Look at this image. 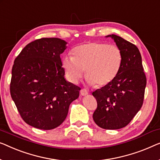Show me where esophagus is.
<instances>
[{"label":"esophagus","instance_id":"34e87169","mask_svg":"<svg viewBox=\"0 0 160 160\" xmlns=\"http://www.w3.org/2000/svg\"><path fill=\"white\" fill-rule=\"evenodd\" d=\"M80 93H81V95L86 96V95H87V94H88V92H87V89H82L80 91Z\"/></svg>","mask_w":160,"mask_h":160}]
</instances>
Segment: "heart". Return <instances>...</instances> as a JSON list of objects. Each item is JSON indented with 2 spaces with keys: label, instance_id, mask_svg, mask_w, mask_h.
Here are the masks:
<instances>
[{
  "label": "heart",
  "instance_id": "heart-1",
  "mask_svg": "<svg viewBox=\"0 0 160 160\" xmlns=\"http://www.w3.org/2000/svg\"><path fill=\"white\" fill-rule=\"evenodd\" d=\"M73 56L66 55L63 67L68 79L76 84L84 70L89 85L102 87L110 84L118 75L122 64V53L116 45L92 42L76 47Z\"/></svg>",
  "mask_w": 160,
  "mask_h": 160
}]
</instances>
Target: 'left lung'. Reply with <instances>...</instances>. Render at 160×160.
Instances as JSON below:
<instances>
[{"instance_id": "8db88e82", "label": "left lung", "mask_w": 160, "mask_h": 160, "mask_svg": "<svg viewBox=\"0 0 160 160\" xmlns=\"http://www.w3.org/2000/svg\"><path fill=\"white\" fill-rule=\"evenodd\" d=\"M111 38L122 53L118 75L110 84L93 92L97 108L93 119L104 129L116 130L126 126L143 105L147 78L142 55L135 45L115 34Z\"/></svg>"}]
</instances>
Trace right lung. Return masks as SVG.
<instances>
[{
	"instance_id": "obj_1",
	"label": "right lung",
	"mask_w": 160,
	"mask_h": 160,
	"mask_svg": "<svg viewBox=\"0 0 160 160\" xmlns=\"http://www.w3.org/2000/svg\"><path fill=\"white\" fill-rule=\"evenodd\" d=\"M67 42L42 38L29 43L16 58L10 92L22 119L34 128L51 130L68 115L80 87L67 82L60 55Z\"/></svg>"
}]
</instances>
